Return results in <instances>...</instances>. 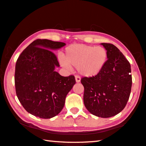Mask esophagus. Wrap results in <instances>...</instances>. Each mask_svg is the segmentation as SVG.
<instances>
[{"label":"esophagus","instance_id":"1","mask_svg":"<svg viewBox=\"0 0 146 146\" xmlns=\"http://www.w3.org/2000/svg\"><path fill=\"white\" fill-rule=\"evenodd\" d=\"M75 80L77 82H80V77L78 75L75 76Z\"/></svg>","mask_w":146,"mask_h":146}]
</instances>
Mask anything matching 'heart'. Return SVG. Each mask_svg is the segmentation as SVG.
Instances as JSON below:
<instances>
[{
    "instance_id": "b5f03b06",
    "label": "heart",
    "mask_w": 146,
    "mask_h": 146,
    "mask_svg": "<svg viewBox=\"0 0 146 146\" xmlns=\"http://www.w3.org/2000/svg\"><path fill=\"white\" fill-rule=\"evenodd\" d=\"M108 53L106 48L101 46L75 44L66 48L61 64L69 69L77 67L81 75L88 77L98 75L106 64Z\"/></svg>"
}]
</instances>
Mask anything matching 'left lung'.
<instances>
[{"instance_id": "left-lung-1", "label": "left lung", "mask_w": 146, "mask_h": 146, "mask_svg": "<svg viewBox=\"0 0 146 146\" xmlns=\"http://www.w3.org/2000/svg\"><path fill=\"white\" fill-rule=\"evenodd\" d=\"M108 53L103 70L92 77H82L84 103L93 115L110 117L125 107L132 86L131 65L122 52L111 43H102Z\"/></svg>"}]
</instances>
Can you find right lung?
Instances as JSON below:
<instances>
[{"instance_id": "obj_1", "label": "right lung", "mask_w": 146, "mask_h": 146, "mask_svg": "<svg viewBox=\"0 0 146 146\" xmlns=\"http://www.w3.org/2000/svg\"><path fill=\"white\" fill-rule=\"evenodd\" d=\"M65 45L38 39L23 50L16 62V94L25 109L35 116L48 119L58 114L67 94L75 84L73 75L63 77L54 71L60 64L50 50Z\"/></svg>"}]
</instances>
